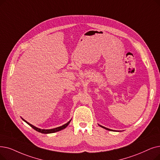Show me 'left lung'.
Returning a JSON list of instances; mask_svg holds the SVG:
<instances>
[{
  "label": "left lung",
  "mask_w": 160,
  "mask_h": 160,
  "mask_svg": "<svg viewBox=\"0 0 160 160\" xmlns=\"http://www.w3.org/2000/svg\"><path fill=\"white\" fill-rule=\"evenodd\" d=\"M99 126H100V125H99ZM101 128H104V129H107V130H108V131H113V130H112V129H108V128H105V127H103V126H100Z\"/></svg>",
  "instance_id": "8db88e82"
}]
</instances>
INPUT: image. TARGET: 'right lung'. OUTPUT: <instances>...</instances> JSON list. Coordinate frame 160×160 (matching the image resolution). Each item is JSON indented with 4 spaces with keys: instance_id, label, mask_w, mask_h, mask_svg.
Wrapping results in <instances>:
<instances>
[{
    "instance_id": "1",
    "label": "right lung",
    "mask_w": 160,
    "mask_h": 160,
    "mask_svg": "<svg viewBox=\"0 0 160 160\" xmlns=\"http://www.w3.org/2000/svg\"><path fill=\"white\" fill-rule=\"evenodd\" d=\"M22 119L24 122H25L27 124L29 125V126H30L31 128H32L34 130H36V131H38V132H40V133H44V134L53 133H55V132H57V131H61V130H62V129H65V128H66L67 127V126L69 124V123H70L71 121V120L70 121L68 122L67 123L63 125V126H60V127H58V128H53V129H42L38 128H37V127H35V126H32V124L29 123V122H27L26 120H25L24 119H23L22 118Z\"/></svg>"
}]
</instances>
